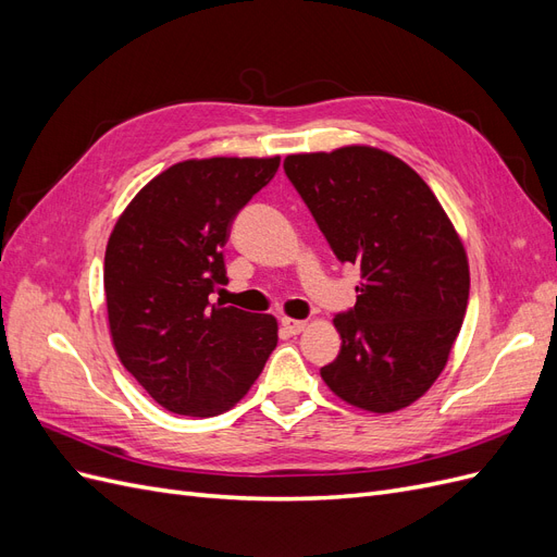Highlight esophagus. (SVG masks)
<instances>
[{"instance_id": "obj_1", "label": "esophagus", "mask_w": 557, "mask_h": 557, "mask_svg": "<svg viewBox=\"0 0 557 557\" xmlns=\"http://www.w3.org/2000/svg\"><path fill=\"white\" fill-rule=\"evenodd\" d=\"M281 325L285 332L290 334H299L307 330V320H297V318H281Z\"/></svg>"}]
</instances>
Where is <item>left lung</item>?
<instances>
[{
  "instance_id": "1",
  "label": "left lung",
  "mask_w": 557,
  "mask_h": 557,
  "mask_svg": "<svg viewBox=\"0 0 557 557\" xmlns=\"http://www.w3.org/2000/svg\"><path fill=\"white\" fill-rule=\"evenodd\" d=\"M283 170L334 256L360 267L356 307L336 313L330 391L393 413L440 379L469 299V262L450 218L407 162L372 146L297 153Z\"/></svg>"
}]
</instances>
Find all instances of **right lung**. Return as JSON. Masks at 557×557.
Here are the masks:
<instances>
[{
    "mask_svg": "<svg viewBox=\"0 0 557 557\" xmlns=\"http://www.w3.org/2000/svg\"><path fill=\"white\" fill-rule=\"evenodd\" d=\"M281 158L183 160L117 218L104 256L113 348L160 407L209 418L256 383L278 342L276 318L211 305L227 283L234 215L274 178Z\"/></svg>",
    "mask_w": 557,
    "mask_h": 557,
    "instance_id": "right-lung-1",
    "label": "right lung"
}]
</instances>
